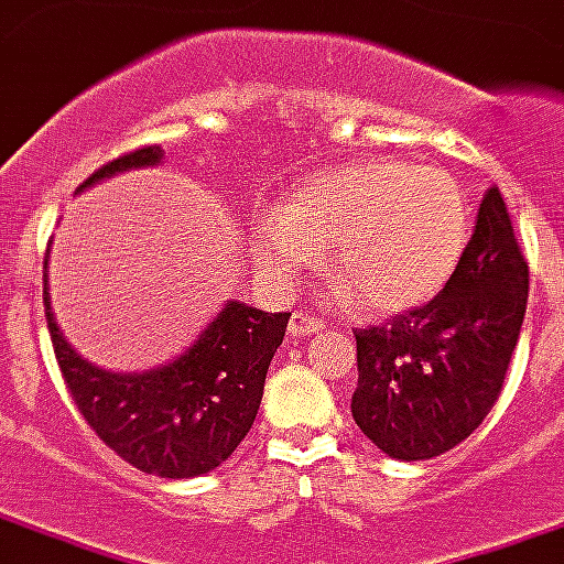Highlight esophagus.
<instances>
[{"label": "esophagus", "instance_id": "obj_1", "mask_svg": "<svg viewBox=\"0 0 564 564\" xmlns=\"http://www.w3.org/2000/svg\"><path fill=\"white\" fill-rule=\"evenodd\" d=\"M317 330H321V321H317V317L293 312V317H290V336H312V333Z\"/></svg>", "mask_w": 564, "mask_h": 564}]
</instances>
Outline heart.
Here are the masks:
<instances>
[{
  "label": "heart",
  "mask_w": 564,
  "mask_h": 564,
  "mask_svg": "<svg viewBox=\"0 0 564 564\" xmlns=\"http://www.w3.org/2000/svg\"><path fill=\"white\" fill-rule=\"evenodd\" d=\"M473 213L457 178L408 160H351L296 185L256 228V265L283 286L308 256L367 314H398L442 293L466 256Z\"/></svg>",
  "instance_id": "obj_1"
}]
</instances>
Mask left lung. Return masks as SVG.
<instances>
[{
	"mask_svg": "<svg viewBox=\"0 0 564 564\" xmlns=\"http://www.w3.org/2000/svg\"><path fill=\"white\" fill-rule=\"evenodd\" d=\"M528 305V262L491 187L463 262L438 296L355 333L351 416L382 454L432 459L469 438L503 389Z\"/></svg>",
	"mask_w": 564,
	"mask_h": 564,
	"instance_id": "8db88e82",
	"label": "left lung"
}]
</instances>
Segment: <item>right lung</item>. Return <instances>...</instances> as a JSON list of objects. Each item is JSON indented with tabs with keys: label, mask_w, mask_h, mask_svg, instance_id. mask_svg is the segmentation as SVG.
<instances>
[{
	"label": "right lung",
	"mask_w": 564,
	"mask_h": 564,
	"mask_svg": "<svg viewBox=\"0 0 564 564\" xmlns=\"http://www.w3.org/2000/svg\"><path fill=\"white\" fill-rule=\"evenodd\" d=\"M160 163L163 151L156 144L141 148L101 166L79 191ZM42 281L45 321L64 382L110 451L160 478L206 475L231 457L256 423L268 364L283 343L290 314L228 299L178 358L151 370L120 373L86 361L61 333L48 296V259Z\"/></svg>",
	"instance_id": "1"
}]
</instances>
